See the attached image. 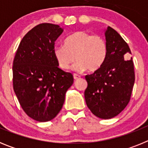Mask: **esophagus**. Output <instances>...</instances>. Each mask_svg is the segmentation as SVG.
Returning <instances> with one entry per match:
<instances>
[{"label": "esophagus", "instance_id": "1", "mask_svg": "<svg viewBox=\"0 0 148 148\" xmlns=\"http://www.w3.org/2000/svg\"><path fill=\"white\" fill-rule=\"evenodd\" d=\"M73 78H74L75 80H77L78 78H80V75H77V74H74V75H73Z\"/></svg>", "mask_w": 148, "mask_h": 148}]
</instances>
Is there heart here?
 Instances as JSON below:
<instances>
[{"instance_id":"heart-1","label":"heart","mask_w":148,"mask_h":148,"mask_svg":"<svg viewBox=\"0 0 148 148\" xmlns=\"http://www.w3.org/2000/svg\"><path fill=\"white\" fill-rule=\"evenodd\" d=\"M55 58L62 70L73 69L82 72H94L100 69L108 56V44L101 35H92L86 31H77L68 36L64 45L57 46L53 50Z\"/></svg>"}]
</instances>
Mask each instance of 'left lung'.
<instances>
[{"mask_svg": "<svg viewBox=\"0 0 148 148\" xmlns=\"http://www.w3.org/2000/svg\"><path fill=\"white\" fill-rule=\"evenodd\" d=\"M108 56L100 69L85 76L86 104L100 119H109L126 108L131 96L135 73L133 60H125L131 54L128 44L116 30L108 27L105 31Z\"/></svg>", "mask_w": 148, "mask_h": 148, "instance_id": "left-lung-1", "label": "left lung"}]
</instances>
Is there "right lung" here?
<instances>
[{"label":"right lung","instance_id":"add662e5","mask_svg":"<svg viewBox=\"0 0 148 148\" xmlns=\"http://www.w3.org/2000/svg\"><path fill=\"white\" fill-rule=\"evenodd\" d=\"M64 29L53 23H40L29 30L18 46L13 61V89L22 109L40 122L53 119L73 83L70 73L56 62L55 41Z\"/></svg>","mask_w":148,"mask_h":148}]
</instances>
